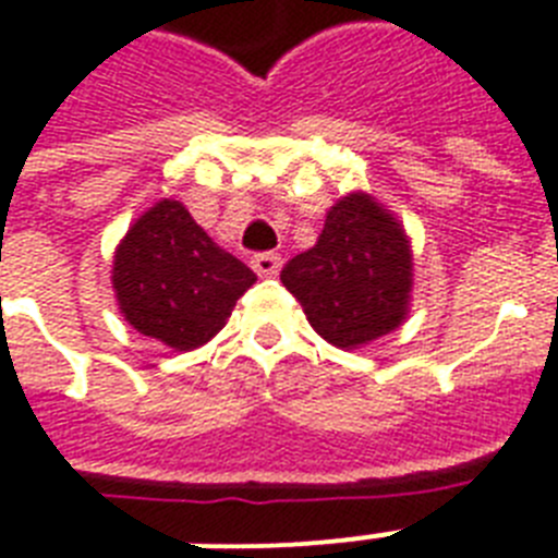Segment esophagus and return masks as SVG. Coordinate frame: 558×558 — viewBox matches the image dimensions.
<instances>
[{"mask_svg": "<svg viewBox=\"0 0 558 558\" xmlns=\"http://www.w3.org/2000/svg\"><path fill=\"white\" fill-rule=\"evenodd\" d=\"M280 266H283V260H280L278 252H260V255L252 257V269H255L260 278H275L280 271Z\"/></svg>", "mask_w": 558, "mask_h": 558, "instance_id": "esophagus-1", "label": "esophagus"}]
</instances>
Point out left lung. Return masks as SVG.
Segmentation results:
<instances>
[{
  "label": "left lung",
  "mask_w": 558,
  "mask_h": 558,
  "mask_svg": "<svg viewBox=\"0 0 558 558\" xmlns=\"http://www.w3.org/2000/svg\"><path fill=\"white\" fill-rule=\"evenodd\" d=\"M280 280L324 341L357 350L404 324L412 294L410 238L389 208L352 192L326 211L318 243L294 255Z\"/></svg>",
  "instance_id": "1"
}]
</instances>
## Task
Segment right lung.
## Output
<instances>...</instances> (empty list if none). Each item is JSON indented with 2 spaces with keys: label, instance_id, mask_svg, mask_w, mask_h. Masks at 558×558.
<instances>
[{
  "label": "right lung",
  "instance_id": "add662e5",
  "mask_svg": "<svg viewBox=\"0 0 558 558\" xmlns=\"http://www.w3.org/2000/svg\"><path fill=\"white\" fill-rule=\"evenodd\" d=\"M257 275L220 248L180 201L140 215L114 252L117 306L140 335L177 352L211 341Z\"/></svg>",
  "mask_w": 558,
  "mask_h": 558
}]
</instances>
